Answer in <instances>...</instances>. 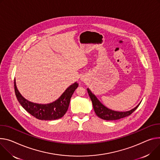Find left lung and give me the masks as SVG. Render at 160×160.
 Here are the masks:
<instances>
[{
  "label": "left lung",
  "mask_w": 160,
  "mask_h": 160,
  "mask_svg": "<svg viewBox=\"0 0 160 160\" xmlns=\"http://www.w3.org/2000/svg\"><path fill=\"white\" fill-rule=\"evenodd\" d=\"M88 94L91 98V99L92 102L94 110L96 114L101 119L107 120V121H112L118 120L121 118H124L127 116L132 114L140 105H138L135 108L128 112H116L108 109L105 107L103 104H101L100 101L97 99V98L91 92V91L88 89Z\"/></svg>",
  "instance_id": "8db88e82"
}]
</instances>
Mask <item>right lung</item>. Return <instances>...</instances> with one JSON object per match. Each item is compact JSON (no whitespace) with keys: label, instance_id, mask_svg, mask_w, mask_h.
Wrapping results in <instances>:
<instances>
[{"label":"right lung","instance_id":"obj_1","mask_svg":"<svg viewBox=\"0 0 160 160\" xmlns=\"http://www.w3.org/2000/svg\"><path fill=\"white\" fill-rule=\"evenodd\" d=\"M78 86V84L75 82L70 85L61 96L54 102L47 105H40L31 103L22 96L17 88L15 80L14 82V92L22 107L36 119L47 121L55 120L63 117L68 109L70 99Z\"/></svg>","mask_w":160,"mask_h":160}]
</instances>
